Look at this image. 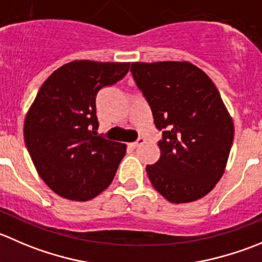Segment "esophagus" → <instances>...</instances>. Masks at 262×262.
<instances>
[{
	"label": "esophagus",
	"instance_id": "obj_1",
	"mask_svg": "<svg viewBox=\"0 0 262 262\" xmlns=\"http://www.w3.org/2000/svg\"><path fill=\"white\" fill-rule=\"evenodd\" d=\"M144 143V139L143 138H139L138 141H136V142H133V143H129L128 146L130 147V148H137V147H139L141 146V144H143Z\"/></svg>",
	"mask_w": 262,
	"mask_h": 262
}]
</instances>
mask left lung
Returning a JSON list of instances; mask_svg holds the SVG:
<instances>
[{"label":"left lung","instance_id":"left-lung-1","mask_svg":"<svg viewBox=\"0 0 262 262\" xmlns=\"http://www.w3.org/2000/svg\"><path fill=\"white\" fill-rule=\"evenodd\" d=\"M130 72L162 130L159 161L146 166L148 179L172 204L202 199L224 174L234 138L219 91L187 61L133 62Z\"/></svg>","mask_w":262,"mask_h":262}]
</instances>
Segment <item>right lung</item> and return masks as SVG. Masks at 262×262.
<instances>
[{
  "mask_svg": "<svg viewBox=\"0 0 262 262\" xmlns=\"http://www.w3.org/2000/svg\"><path fill=\"white\" fill-rule=\"evenodd\" d=\"M129 65L72 61L38 91L25 116V144L39 177L60 197L88 201L113 182L126 146L97 136L96 96L123 79Z\"/></svg>",
  "mask_w": 262,
  "mask_h": 262,
  "instance_id": "1",
  "label": "right lung"
}]
</instances>
